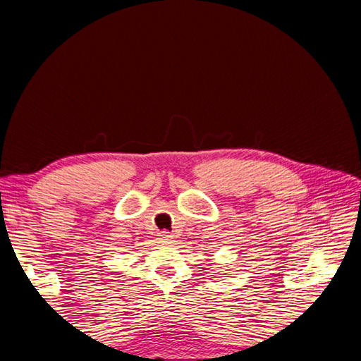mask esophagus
<instances>
[{"mask_svg": "<svg viewBox=\"0 0 361 361\" xmlns=\"http://www.w3.org/2000/svg\"><path fill=\"white\" fill-rule=\"evenodd\" d=\"M159 237H161L162 240H169L170 237H172V235H170V232H169V231H162L161 234H159Z\"/></svg>", "mask_w": 361, "mask_h": 361, "instance_id": "34e87169", "label": "esophagus"}]
</instances>
